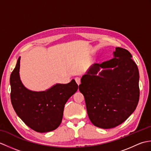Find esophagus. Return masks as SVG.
<instances>
[{"label":"esophagus","mask_w":151,"mask_h":151,"mask_svg":"<svg viewBox=\"0 0 151 151\" xmlns=\"http://www.w3.org/2000/svg\"><path fill=\"white\" fill-rule=\"evenodd\" d=\"M75 81L76 82V84H77L78 85H79L80 84H81V78H80V77H76L75 78Z\"/></svg>","instance_id":"esophagus-1"}]
</instances>
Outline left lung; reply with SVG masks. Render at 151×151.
<instances>
[{
    "label": "left lung",
    "instance_id": "8db88e82",
    "mask_svg": "<svg viewBox=\"0 0 151 151\" xmlns=\"http://www.w3.org/2000/svg\"><path fill=\"white\" fill-rule=\"evenodd\" d=\"M114 58L94 63L81 78L88 117L104 129L123 123L136 110L139 98V70L127 50L116 47Z\"/></svg>",
    "mask_w": 151,
    "mask_h": 151
}]
</instances>
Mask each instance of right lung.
Instances as JSON below:
<instances>
[{
    "instance_id": "right-lung-1",
    "label": "right lung",
    "mask_w": 151,
    "mask_h": 151,
    "mask_svg": "<svg viewBox=\"0 0 151 151\" xmlns=\"http://www.w3.org/2000/svg\"><path fill=\"white\" fill-rule=\"evenodd\" d=\"M20 60L19 56L9 79L14 110L28 127L36 132L56 129L62 123L65 103L77 91V84L73 79L68 84L58 83L45 91H32L21 81Z\"/></svg>"
}]
</instances>
